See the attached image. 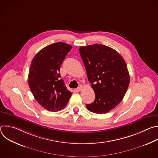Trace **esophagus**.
Instances as JSON below:
<instances>
[{
    "label": "esophagus",
    "mask_w": 158,
    "mask_h": 158,
    "mask_svg": "<svg viewBox=\"0 0 158 158\" xmlns=\"http://www.w3.org/2000/svg\"><path fill=\"white\" fill-rule=\"evenodd\" d=\"M82 89V85H79V87H77V90L78 91H81Z\"/></svg>",
    "instance_id": "34e87169"
}]
</instances>
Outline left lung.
<instances>
[{
  "mask_svg": "<svg viewBox=\"0 0 158 158\" xmlns=\"http://www.w3.org/2000/svg\"><path fill=\"white\" fill-rule=\"evenodd\" d=\"M79 52L96 95L94 101L86 107L96 114L107 113L127 92L130 76L126 63L116 51L99 44L81 46Z\"/></svg>",
  "mask_w": 158,
  "mask_h": 158,
  "instance_id": "8db88e82",
  "label": "left lung"
}]
</instances>
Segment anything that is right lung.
<instances>
[{
	"label": "right lung",
	"instance_id": "obj_1",
	"mask_svg": "<svg viewBox=\"0 0 158 158\" xmlns=\"http://www.w3.org/2000/svg\"><path fill=\"white\" fill-rule=\"evenodd\" d=\"M71 49L69 44L54 43L41 49L31 62L28 76L31 91L37 102L48 111L64 109L73 94L60 74V65Z\"/></svg>",
	"mask_w": 158,
	"mask_h": 158
}]
</instances>
